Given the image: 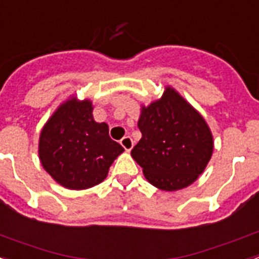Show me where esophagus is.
<instances>
[{
    "mask_svg": "<svg viewBox=\"0 0 259 259\" xmlns=\"http://www.w3.org/2000/svg\"><path fill=\"white\" fill-rule=\"evenodd\" d=\"M120 144L121 147L127 151V152H130V151L132 149V147H134V140H132L130 136H124V138L120 140Z\"/></svg>",
    "mask_w": 259,
    "mask_h": 259,
    "instance_id": "obj_1",
    "label": "esophagus"
}]
</instances>
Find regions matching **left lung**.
Returning <instances> with one entry per match:
<instances>
[{"label":"left lung","mask_w":259,"mask_h":259,"mask_svg":"<svg viewBox=\"0 0 259 259\" xmlns=\"http://www.w3.org/2000/svg\"><path fill=\"white\" fill-rule=\"evenodd\" d=\"M138 127L142 139L131 156L148 183L161 191L189 187L213 155L214 142L208 123L170 86L160 99L142 106Z\"/></svg>","instance_id":"1"}]
</instances>
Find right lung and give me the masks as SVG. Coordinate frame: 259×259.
Here are the masks:
<instances>
[{"label": "right lung", "instance_id": "obj_1", "mask_svg": "<svg viewBox=\"0 0 259 259\" xmlns=\"http://www.w3.org/2000/svg\"><path fill=\"white\" fill-rule=\"evenodd\" d=\"M93 102L70 96L53 112L39 135L44 169L59 185L82 191L100 184L124 148L93 116Z\"/></svg>", "mask_w": 259, "mask_h": 259}]
</instances>
